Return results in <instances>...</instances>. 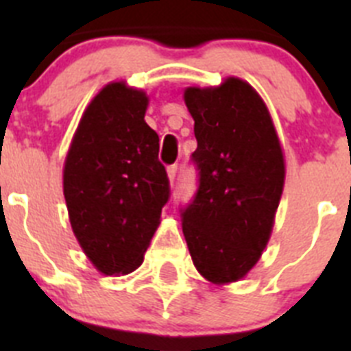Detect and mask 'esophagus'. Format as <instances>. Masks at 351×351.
<instances>
[{"mask_svg":"<svg viewBox=\"0 0 351 351\" xmlns=\"http://www.w3.org/2000/svg\"><path fill=\"white\" fill-rule=\"evenodd\" d=\"M178 169H179L178 165H170L169 169H167V172H169V179L172 184L176 182V178H178Z\"/></svg>","mask_w":351,"mask_h":351,"instance_id":"esophagus-1","label":"esophagus"}]
</instances>
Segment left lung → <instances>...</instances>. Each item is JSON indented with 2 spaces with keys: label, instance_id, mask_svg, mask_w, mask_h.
<instances>
[{
  "label": "left lung",
  "instance_id": "left-lung-1",
  "mask_svg": "<svg viewBox=\"0 0 351 351\" xmlns=\"http://www.w3.org/2000/svg\"><path fill=\"white\" fill-rule=\"evenodd\" d=\"M184 101L195 119L198 186L181 207L182 234L197 271L232 283L267 246L283 193V151L267 107L244 80L188 88Z\"/></svg>",
  "mask_w": 351,
  "mask_h": 351
}]
</instances>
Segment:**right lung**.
Instances as JSON below:
<instances>
[{
  "label": "right lung",
  "instance_id": "obj_1",
  "mask_svg": "<svg viewBox=\"0 0 351 351\" xmlns=\"http://www.w3.org/2000/svg\"><path fill=\"white\" fill-rule=\"evenodd\" d=\"M145 108V93L125 82L105 86L86 108L64 161L71 228L107 276L141 265L170 198L160 137L144 121Z\"/></svg>",
  "mask_w": 351,
  "mask_h": 351
}]
</instances>
